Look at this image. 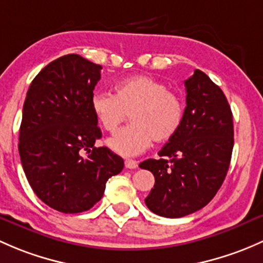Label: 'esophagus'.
I'll list each match as a JSON object with an SVG mask.
<instances>
[{"instance_id":"1","label":"esophagus","mask_w":263,"mask_h":263,"mask_svg":"<svg viewBox=\"0 0 263 263\" xmlns=\"http://www.w3.org/2000/svg\"><path fill=\"white\" fill-rule=\"evenodd\" d=\"M125 167L128 170H134L138 167V162L134 159H125Z\"/></svg>"}]
</instances>
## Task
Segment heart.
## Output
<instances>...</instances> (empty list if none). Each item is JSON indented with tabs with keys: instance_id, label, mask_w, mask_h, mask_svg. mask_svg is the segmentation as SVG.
I'll return each mask as SVG.
<instances>
[{
	"instance_id": "obj_1",
	"label": "heart",
	"mask_w": 263,
	"mask_h": 263,
	"mask_svg": "<svg viewBox=\"0 0 263 263\" xmlns=\"http://www.w3.org/2000/svg\"><path fill=\"white\" fill-rule=\"evenodd\" d=\"M91 109L100 125L115 133L130 112V125L107 140L124 157L143 153L152 143H164L180 130L185 106L178 93L151 76H134L115 86V95L95 92Z\"/></svg>"
}]
</instances>
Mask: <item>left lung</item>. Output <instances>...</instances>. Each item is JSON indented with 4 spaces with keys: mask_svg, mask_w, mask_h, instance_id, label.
Here are the masks:
<instances>
[{
    "mask_svg": "<svg viewBox=\"0 0 263 263\" xmlns=\"http://www.w3.org/2000/svg\"><path fill=\"white\" fill-rule=\"evenodd\" d=\"M185 87L180 130L158 152V159L139 164L156 178L145 205L164 218H181L209 204L226 178L234 144L232 110L220 87L200 69Z\"/></svg>",
    "mask_w": 263,
    "mask_h": 263,
    "instance_id": "obj_1",
    "label": "left lung"
}]
</instances>
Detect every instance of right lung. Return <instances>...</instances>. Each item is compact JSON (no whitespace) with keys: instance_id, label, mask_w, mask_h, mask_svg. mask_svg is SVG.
Wrapping results in <instances>:
<instances>
[{"instance_id":"right-lung-1","label":"right lung","mask_w":263,"mask_h":263,"mask_svg":"<svg viewBox=\"0 0 263 263\" xmlns=\"http://www.w3.org/2000/svg\"><path fill=\"white\" fill-rule=\"evenodd\" d=\"M102 67L78 54L50 62L32 80L23 107L18 153L36 196L51 209H91L124 161L95 147L101 130L91 109Z\"/></svg>"}]
</instances>
